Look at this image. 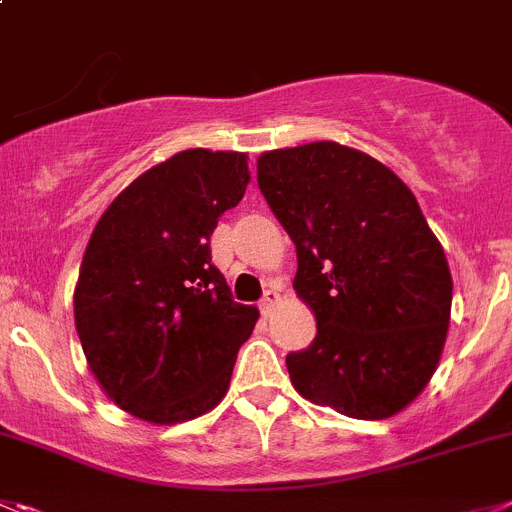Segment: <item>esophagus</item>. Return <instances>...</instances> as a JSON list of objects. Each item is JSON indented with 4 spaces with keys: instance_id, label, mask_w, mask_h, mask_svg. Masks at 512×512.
<instances>
[{
    "instance_id": "34e87169",
    "label": "esophagus",
    "mask_w": 512,
    "mask_h": 512,
    "mask_svg": "<svg viewBox=\"0 0 512 512\" xmlns=\"http://www.w3.org/2000/svg\"><path fill=\"white\" fill-rule=\"evenodd\" d=\"M278 300H280V295L275 293V290H267V293L262 295V300H260V310H262V315H270V313H272V308H275V305H278Z\"/></svg>"
}]
</instances>
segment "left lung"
<instances>
[{
    "label": "left lung",
    "mask_w": 512,
    "mask_h": 512,
    "mask_svg": "<svg viewBox=\"0 0 512 512\" xmlns=\"http://www.w3.org/2000/svg\"><path fill=\"white\" fill-rule=\"evenodd\" d=\"M257 184L298 252L293 288L318 323L288 353L293 386L353 419H386L432 379L452 275L409 186L336 141L267 151Z\"/></svg>",
    "instance_id": "1"
}]
</instances>
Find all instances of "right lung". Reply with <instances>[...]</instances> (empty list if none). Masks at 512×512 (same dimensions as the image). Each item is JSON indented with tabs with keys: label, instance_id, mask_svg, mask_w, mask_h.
<instances>
[{
	"label": "right lung",
	"instance_id": "1",
	"mask_svg": "<svg viewBox=\"0 0 512 512\" xmlns=\"http://www.w3.org/2000/svg\"><path fill=\"white\" fill-rule=\"evenodd\" d=\"M247 184V154L189 148L128 184L90 234L75 328L95 379L133 417L186 422L227 394L260 313L234 303L209 237Z\"/></svg>",
	"mask_w": 512,
	"mask_h": 512
}]
</instances>
